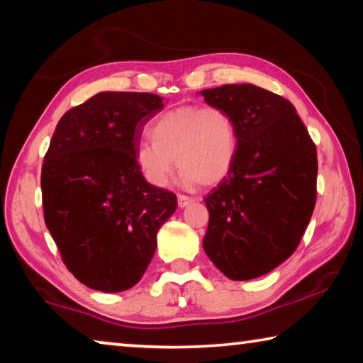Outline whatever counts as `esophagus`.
Returning <instances> with one entry per match:
<instances>
[{
	"mask_svg": "<svg viewBox=\"0 0 363 363\" xmlns=\"http://www.w3.org/2000/svg\"><path fill=\"white\" fill-rule=\"evenodd\" d=\"M195 199L194 196H189V195H182V194H179L177 195V205H179L181 208H184V206H187L189 203H192Z\"/></svg>",
	"mask_w": 363,
	"mask_h": 363,
	"instance_id": "esophagus-1",
	"label": "esophagus"
}]
</instances>
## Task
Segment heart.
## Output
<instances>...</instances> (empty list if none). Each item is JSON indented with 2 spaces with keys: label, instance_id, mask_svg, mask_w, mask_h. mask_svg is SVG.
<instances>
[{
  "label": "heart",
  "instance_id": "obj_1",
  "mask_svg": "<svg viewBox=\"0 0 363 363\" xmlns=\"http://www.w3.org/2000/svg\"><path fill=\"white\" fill-rule=\"evenodd\" d=\"M150 138L136 150V162L147 182L164 187L176 162L186 186H214L229 174L237 155V126L218 106H182L152 123Z\"/></svg>",
  "mask_w": 363,
  "mask_h": 363
}]
</instances>
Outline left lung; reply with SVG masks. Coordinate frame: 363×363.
Masks as SVG:
<instances>
[{"label":"left lung","mask_w":363,"mask_h":363,"mask_svg":"<svg viewBox=\"0 0 363 363\" xmlns=\"http://www.w3.org/2000/svg\"><path fill=\"white\" fill-rule=\"evenodd\" d=\"M237 126V155L205 196L203 248L225 277L251 280L288 259L317 200V149L290 101L255 84L201 91Z\"/></svg>","instance_id":"obj_1"}]
</instances>
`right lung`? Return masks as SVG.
<instances>
[{
	"label": "right lung",
	"instance_id": "add662e5",
	"mask_svg": "<svg viewBox=\"0 0 363 363\" xmlns=\"http://www.w3.org/2000/svg\"><path fill=\"white\" fill-rule=\"evenodd\" d=\"M163 107L157 94L99 93L52 134L41 168L45 223L65 267L93 290L136 285L176 211V194L147 182L136 162L140 128Z\"/></svg>",
	"mask_w": 363,
	"mask_h": 363
}]
</instances>
